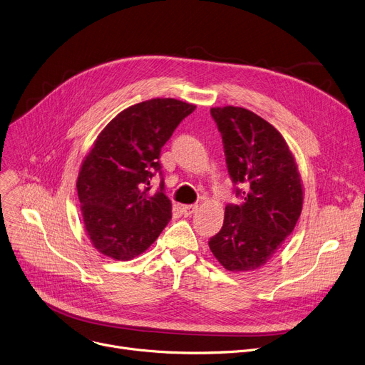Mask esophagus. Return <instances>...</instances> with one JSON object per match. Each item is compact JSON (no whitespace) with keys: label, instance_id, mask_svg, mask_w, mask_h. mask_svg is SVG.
Wrapping results in <instances>:
<instances>
[{"label":"esophagus","instance_id":"34e87169","mask_svg":"<svg viewBox=\"0 0 365 365\" xmlns=\"http://www.w3.org/2000/svg\"><path fill=\"white\" fill-rule=\"evenodd\" d=\"M197 210V205H184L182 206V213L184 217H191L192 213Z\"/></svg>","mask_w":365,"mask_h":365}]
</instances>
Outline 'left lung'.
I'll return each instance as SVG.
<instances>
[{"mask_svg":"<svg viewBox=\"0 0 365 365\" xmlns=\"http://www.w3.org/2000/svg\"><path fill=\"white\" fill-rule=\"evenodd\" d=\"M210 115L242 203L225 206L222 228L209 239V247L228 271L258 269L282 247L301 215V175L283 135L265 119L234 106L212 107Z\"/></svg>","mask_w":365,"mask_h":365,"instance_id":"8db88e82","label":"left lung"}]
</instances>
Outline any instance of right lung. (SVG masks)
Listing matches in <instances>:
<instances>
[{
	"label": "right lung",
	"instance_id": "1",
	"mask_svg": "<svg viewBox=\"0 0 365 365\" xmlns=\"http://www.w3.org/2000/svg\"><path fill=\"white\" fill-rule=\"evenodd\" d=\"M196 106L152 98L115 116L85 158L76 182L83 225L93 246L118 261L150 247L173 217L165 195L162 147ZM161 175L155 195L149 180Z\"/></svg>",
	"mask_w": 365,
	"mask_h": 365
}]
</instances>
